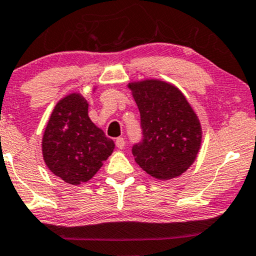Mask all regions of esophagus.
Listing matches in <instances>:
<instances>
[{
    "label": "esophagus",
    "mask_w": 256,
    "mask_h": 256,
    "mask_svg": "<svg viewBox=\"0 0 256 256\" xmlns=\"http://www.w3.org/2000/svg\"><path fill=\"white\" fill-rule=\"evenodd\" d=\"M116 145H117L118 148H124L125 146V139L122 137H118L117 139H116Z\"/></svg>",
    "instance_id": "1"
}]
</instances>
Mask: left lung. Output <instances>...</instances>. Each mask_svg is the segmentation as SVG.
<instances>
[{
  "mask_svg": "<svg viewBox=\"0 0 256 256\" xmlns=\"http://www.w3.org/2000/svg\"><path fill=\"white\" fill-rule=\"evenodd\" d=\"M140 112L143 143L134 145L136 163L160 180L186 172L202 144V126L186 96L174 84L142 79L128 84Z\"/></svg>",
  "mask_w": 256,
  "mask_h": 256,
  "instance_id": "obj_1",
  "label": "left lung"
}]
</instances>
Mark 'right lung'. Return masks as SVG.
I'll use <instances>...</instances> for the list:
<instances>
[{"label":"right lung","mask_w":256,"mask_h":256,"mask_svg":"<svg viewBox=\"0 0 256 256\" xmlns=\"http://www.w3.org/2000/svg\"><path fill=\"white\" fill-rule=\"evenodd\" d=\"M96 90L93 86L92 92ZM108 138L88 117V102L79 92L60 99L42 136V157L48 170L72 186L88 182L114 150Z\"/></svg>","instance_id":"right-lung-1"}]
</instances>
